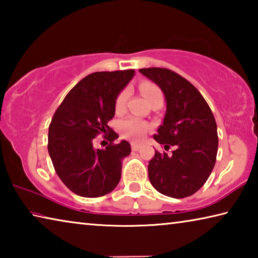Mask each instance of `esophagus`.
Listing matches in <instances>:
<instances>
[{"label":"esophagus","instance_id":"esophagus-1","mask_svg":"<svg viewBox=\"0 0 258 258\" xmlns=\"http://www.w3.org/2000/svg\"><path fill=\"white\" fill-rule=\"evenodd\" d=\"M140 143H138V142H132L131 143V148H132V150L133 151H138L139 149H140Z\"/></svg>","mask_w":258,"mask_h":258}]
</instances>
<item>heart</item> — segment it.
<instances>
[{"instance_id": "b5f03b06", "label": "heart", "mask_w": 258, "mask_h": 258, "mask_svg": "<svg viewBox=\"0 0 258 258\" xmlns=\"http://www.w3.org/2000/svg\"><path fill=\"white\" fill-rule=\"evenodd\" d=\"M140 91H141L142 95L149 103H151L154 100L163 99V92H161V90L156 84H154V83L142 82L140 84ZM127 97V90H123L118 94L115 102V108L117 111H119L124 108ZM120 131L125 138L140 140L145 137L148 131H149V124L137 118V117H127L126 119L121 120Z\"/></svg>"}]
</instances>
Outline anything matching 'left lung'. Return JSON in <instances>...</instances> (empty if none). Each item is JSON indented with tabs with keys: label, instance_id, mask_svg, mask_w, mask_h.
Listing matches in <instances>:
<instances>
[{
	"label": "left lung",
	"instance_id": "8db88e82",
	"mask_svg": "<svg viewBox=\"0 0 258 258\" xmlns=\"http://www.w3.org/2000/svg\"><path fill=\"white\" fill-rule=\"evenodd\" d=\"M166 98L164 121L154 139L172 154L155 151L148 165L152 186L172 198L192 196L208 180L216 161L217 126L208 103L184 77L167 68H142Z\"/></svg>",
	"mask_w": 258,
	"mask_h": 258
}]
</instances>
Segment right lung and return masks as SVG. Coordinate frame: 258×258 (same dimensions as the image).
<instances>
[{
    "label": "right lung",
    "mask_w": 258,
    "mask_h": 258,
    "mask_svg": "<svg viewBox=\"0 0 258 258\" xmlns=\"http://www.w3.org/2000/svg\"><path fill=\"white\" fill-rule=\"evenodd\" d=\"M134 72L90 74L69 91L52 117L47 137L52 164L63 184L81 197H101L120 180L121 160L131 154V146L124 140L115 143L118 134L108 121L115 116L117 95ZM100 134L109 141L106 150L93 148Z\"/></svg>",
    "instance_id": "add662e5"
}]
</instances>
